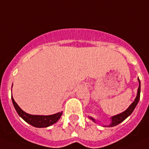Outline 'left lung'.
<instances>
[{
  "mask_svg": "<svg viewBox=\"0 0 149 149\" xmlns=\"http://www.w3.org/2000/svg\"><path fill=\"white\" fill-rule=\"evenodd\" d=\"M138 80H139V88H138L137 95L135 100L131 103V105H130V107L127 108V109L125 110V112H123L122 113L118 114V115H117V116H113V117H112V123H111V125H109V127H114V126H116V125H119L120 123L122 122L123 121H125L127 118L128 117L130 114L133 112V111L134 110V109H135V107H136L137 103H138V102H139V97H140V81H139V79H138ZM90 118L91 119H92L94 121H95L94 118H92L90 117Z\"/></svg>",
  "mask_w": 149,
  "mask_h": 149,
  "instance_id": "8db88e82",
  "label": "left lung"
}]
</instances>
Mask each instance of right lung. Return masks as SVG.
I'll use <instances>...</instances> for the list:
<instances>
[{
	"instance_id": "1",
	"label": "right lung",
	"mask_w": 149,
	"mask_h": 149,
	"mask_svg": "<svg viewBox=\"0 0 149 149\" xmlns=\"http://www.w3.org/2000/svg\"><path fill=\"white\" fill-rule=\"evenodd\" d=\"M12 101L13 103V106L15 107V110L19 114L22 119L26 121L27 123L30 124L32 126L35 127H47L49 126H51L52 125L56 123L58 121L62 115V112L51 115V116H34V115H30L26 113L23 110L21 109L20 107L18 106V104L15 102L13 97L12 96Z\"/></svg>"
}]
</instances>
